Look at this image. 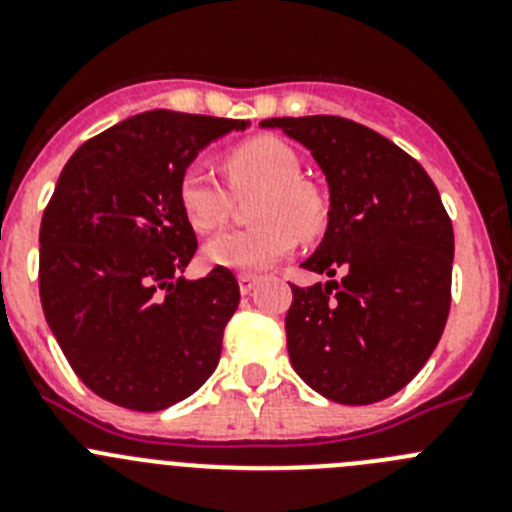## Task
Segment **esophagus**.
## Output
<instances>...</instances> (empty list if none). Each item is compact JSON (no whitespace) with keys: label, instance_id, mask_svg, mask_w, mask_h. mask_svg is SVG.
Listing matches in <instances>:
<instances>
[{"label":"esophagus","instance_id":"obj_1","mask_svg":"<svg viewBox=\"0 0 512 512\" xmlns=\"http://www.w3.org/2000/svg\"><path fill=\"white\" fill-rule=\"evenodd\" d=\"M261 282L259 274H251V271H243V274H238V284H241V292L243 295H248L256 284Z\"/></svg>","mask_w":512,"mask_h":512}]
</instances>
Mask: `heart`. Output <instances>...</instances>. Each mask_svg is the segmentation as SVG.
<instances>
[{"label": "heart", "mask_w": 512, "mask_h": 512, "mask_svg": "<svg viewBox=\"0 0 512 512\" xmlns=\"http://www.w3.org/2000/svg\"><path fill=\"white\" fill-rule=\"evenodd\" d=\"M225 174L235 197L259 192L251 202L253 228L230 230L205 246L210 264L259 271L295 251L297 238L312 241L328 228V200L315 184L300 179L302 164L287 143L251 138L225 153ZM176 202L197 233H212L230 217L233 195L207 166H184Z\"/></svg>", "instance_id": "1"}]
</instances>
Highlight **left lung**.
<instances>
[{
	"mask_svg": "<svg viewBox=\"0 0 512 512\" xmlns=\"http://www.w3.org/2000/svg\"><path fill=\"white\" fill-rule=\"evenodd\" d=\"M310 148L330 189L328 230L307 271L341 279L292 284L284 328L295 372L341 405L400 392L443 333L451 307L454 228L413 156L336 115L271 117Z\"/></svg>",
	"mask_w": 512,
	"mask_h": 512,
	"instance_id": "left-lung-1",
	"label": "left lung"
}]
</instances>
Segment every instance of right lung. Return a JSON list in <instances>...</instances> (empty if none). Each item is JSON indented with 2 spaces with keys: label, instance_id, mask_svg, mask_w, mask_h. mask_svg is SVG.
Segmentation results:
<instances>
[{
  "label": "right lung",
  "instance_id": "1",
  "mask_svg": "<svg viewBox=\"0 0 512 512\" xmlns=\"http://www.w3.org/2000/svg\"><path fill=\"white\" fill-rule=\"evenodd\" d=\"M243 120L153 110L89 138L40 220V302L94 395L156 413L215 372L241 302L233 271L182 279L197 235L176 202L184 166Z\"/></svg>",
  "mask_w": 512,
  "mask_h": 512
}]
</instances>
